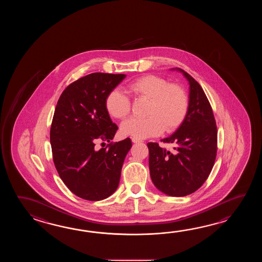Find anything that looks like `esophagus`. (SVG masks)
<instances>
[{
    "mask_svg": "<svg viewBox=\"0 0 262 262\" xmlns=\"http://www.w3.org/2000/svg\"><path fill=\"white\" fill-rule=\"evenodd\" d=\"M132 142H134V143H139V142H141L142 140L141 139H137V138H132Z\"/></svg>",
    "mask_w": 262,
    "mask_h": 262,
    "instance_id": "1",
    "label": "esophagus"
}]
</instances>
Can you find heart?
Returning <instances> with one entry per match:
<instances>
[{
    "instance_id": "1",
    "label": "heart",
    "mask_w": 262,
    "mask_h": 262,
    "mask_svg": "<svg viewBox=\"0 0 262 262\" xmlns=\"http://www.w3.org/2000/svg\"><path fill=\"white\" fill-rule=\"evenodd\" d=\"M127 89L136 97L149 100L144 119L131 118L121 125L124 136L146 139L171 132L184 122L188 111V96L184 88L169 84L167 79L146 75L127 85ZM106 108L112 117L123 120L131 111L128 96L119 90L112 91L106 98Z\"/></svg>"
}]
</instances>
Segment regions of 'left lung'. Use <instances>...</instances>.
<instances>
[{
    "label": "left lung",
    "mask_w": 262,
    "mask_h": 262,
    "mask_svg": "<svg viewBox=\"0 0 262 262\" xmlns=\"http://www.w3.org/2000/svg\"><path fill=\"white\" fill-rule=\"evenodd\" d=\"M189 84L188 111L177 130L162 139L175 145L169 151L156 142H149L150 179L157 189L170 196L194 193L212 171L217 150V129L212 106L204 91L189 74L181 68Z\"/></svg>",
    "instance_id": "1"
}]
</instances>
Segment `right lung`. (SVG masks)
<instances>
[{
  "instance_id": "add662e5",
  "label": "right lung",
  "mask_w": 262,
  "mask_h": 262,
  "mask_svg": "<svg viewBox=\"0 0 262 262\" xmlns=\"http://www.w3.org/2000/svg\"><path fill=\"white\" fill-rule=\"evenodd\" d=\"M125 77L92 73L67 86L57 103L50 127L53 162L63 184L83 200L102 201L116 191L132 147L129 138L100 150L95 147L99 139L110 142L117 131L106 98Z\"/></svg>"
}]
</instances>
